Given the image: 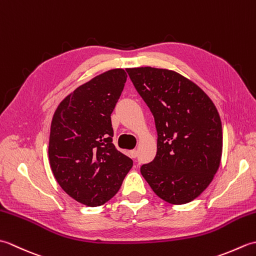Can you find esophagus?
I'll return each instance as SVG.
<instances>
[{"label": "esophagus", "mask_w": 256, "mask_h": 256, "mask_svg": "<svg viewBox=\"0 0 256 256\" xmlns=\"http://www.w3.org/2000/svg\"><path fill=\"white\" fill-rule=\"evenodd\" d=\"M130 157H131V158H136V157H138V150H130Z\"/></svg>", "instance_id": "34e87169"}]
</instances>
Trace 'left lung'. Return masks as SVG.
Listing matches in <instances>:
<instances>
[{"label":"left lung","mask_w":256,"mask_h":256,"mask_svg":"<svg viewBox=\"0 0 256 256\" xmlns=\"http://www.w3.org/2000/svg\"><path fill=\"white\" fill-rule=\"evenodd\" d=\"M126 72L153 113L158 135L155 158L140 167V174L166 202H190L220 167L219 112L200 86L174 70L138 67Z\"/></svg>","instance_id":"left-lung-1"}]
</instances>
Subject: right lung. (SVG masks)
<instances>
[{
	"mask_svg": "<svg viewBox=\"0 0 256 256\" xmlns=\"http://www.w3.org/2000/svg\"><path fill=\"white\" fill-rule=\"evenodd\" d=\"M126 78L122 68L96 76L64 96L52 116V172L64 192L88 206L110 200L133 166L112 143L111 113Z\"/></svg>",
	"mask_w": 256,
	"mask_h": 256,
	"instance_id": "add662e5",
	"label": "right lung"
}]
</instances>
